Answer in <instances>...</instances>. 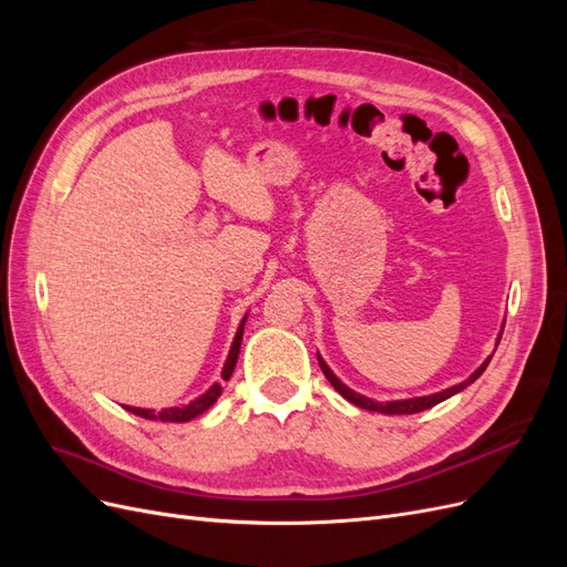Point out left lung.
Listing matches in <instances>:
<instances>
[{"label":"left lung","instance_id":"obj_1","mask_svg":"<svg viewBox=\"0 0 567 567\" xmlns=\"http://www.w3.org/2000/svg\"><path fill=\"white\" fill-rule=\"evenodd\" d=\"M496 346H499V342H496ZM489 359L492 357H487V362L480 367L468 381H463V383H458V385H454V388H447V390H442V392H435V394H427V398H414V400H400V402H373V400H369V398H362V394H357L354 390H350L348 385H342L336 375H333V371L326 367V362L323 359L319 357V367H321V371H323V375L326 379H329V383L342 394V398H346L348 402H352V404H357V406H362V409H369V411H381V414H419V411H423V409H431V406H435V404H440V402H444L447 398H452V394H456V392H461L463 388H468L473 381H477L480 375H483V371L487 369V364H489Z\"/></svg>","mask_w":567,"mask_h":567}]
</instances>
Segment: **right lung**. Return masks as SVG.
I'll return each instance as SVG.
<instances>
[{"mask_svg":"<svg viewBox=\"0 0 567 567\" xmlns=\"http://www.w3.org/2000/svg\"><path fill=\"white\" fill-rule=\"evenodd\" d=\"M244 323H246V319L241 321V326H238V331H236V338H234L231 352H229V357H227L225 371H221V381H229L231 373H234L236 359H238V350H241V340H244ZM219 394H221V385L215 383L208 392L200 394V398L194 400L192 404L175 406V409H163L161 414H156V411H153V409H136V406H125V409L132 411V414H136V416L148 419V421H158V419H161V421H167V423H184V421H192V419H196L198 414H203L205 409H210V406L217 402Z\"/></svg>","mask_w":567,"mask_h":567,"instance_id":"add662e5","label":"right lung"}]
</instances>
